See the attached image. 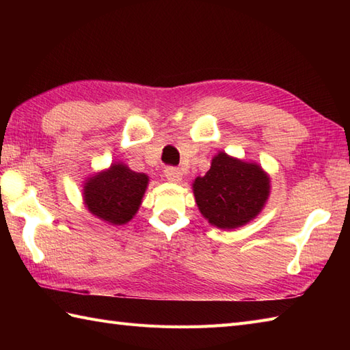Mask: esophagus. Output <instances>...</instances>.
Segmentation results:
<instances>
[{
    "label": "esophagus",
    "mask_w": 350,
    "mask_h": 350,
    "mask_svg": "<svg viewBox=\"0 0 350 350\" xmlns=\"http://www.w3.org/2000/svg\"><path fill=\"white\" fill-rule=\"evenodd\" d=\"M163 173H165V177L170 182H174V183H179L182 180V171L176 167H167L163 170Z\"/></svg>",
    "instance_id": "34e87169"
}]
</instances>
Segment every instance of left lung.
Returning a JSON list of instances; mask_svg holds the SVG:
<instances>
[{
	"label": "left lung",
	"instance_id": "1",
	"mask_svg": "<svg viewBox=\"0 0 350 350\" xmlns=\"http://www.w3.org/2000/svg\"><path fill=\"white\" fill-rule=\"evenodd\" d=\"M269 176L254 162L219 152L211 168L192 183L196 203L212 226L232 230L248 224L269 197Z\"/></svg>",
	"mask_w": 350,
	"mask_h": 350
}]
</instances>
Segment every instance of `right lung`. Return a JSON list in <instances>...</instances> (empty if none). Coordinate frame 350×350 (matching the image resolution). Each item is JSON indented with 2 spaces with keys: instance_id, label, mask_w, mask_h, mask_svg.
<instances>
[{
  "instance_id": "1",
  "label": "right lung",
  "mask_w": 350,
  "mask_h": 350,
  "mask_svg": "<svg viewBox=\"0 0 350 350\" xmlns=\"http://www.w3.org/2000/svg\"><path fill=\"white\" fill-rule=\"evenodd\" d=\"M147 185V174L135 173L120 162L111 163L108 170L88 177L84 183V203L94 217L123 226L135 217Z\"/></svg>"
}]
</instances>
